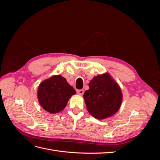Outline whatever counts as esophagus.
Instances as JSON below:
<instances>
[{
    "label": "esophagus",
    "instance_id": "34e87169",
    "mask_svg": "<svg viewBox=\"0 0 160 160\" xmlns=\"http://www.w3.org/2000/svg\"><path fill=\"white\" fill-rule=\"evenodd\" d=\"M77 93H78V94L80 95H83V93H84V91H83V89L78 90V91H77Z\"/></svg>",
    "mask_w": 160,
    "mask_h": 160
}]
</instances>
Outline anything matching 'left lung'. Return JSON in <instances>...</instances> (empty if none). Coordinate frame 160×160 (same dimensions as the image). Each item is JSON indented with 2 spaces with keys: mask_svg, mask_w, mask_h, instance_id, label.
Wrapping results in <instances>:
<instances>
[{
  "mask_svg": "<svg viewBox=\"0 0 160 160\" xmlns=\"http://www.w3.org/2000/svg\"><path fill=\"white\" fill-rule=\"evenodd\" d=\"M83 98L89 113L98 119L115 115L119 109L123 94L119 85L108 72L95 76L89 83Z\"/></svg>",
  "mask_w": 160,
  "mask_h": 160,
  "instance_id": "8db88e82",
  "label": "left lung"
}]
</instances>
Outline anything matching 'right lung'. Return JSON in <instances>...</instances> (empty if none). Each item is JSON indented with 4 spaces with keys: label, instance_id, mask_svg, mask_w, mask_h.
<instances>
[{
    "label": "right lung",
    "instance_id": "obj_1",
    "mask_svg": "<svg viewBox=\"0 0 160 160\" xmlns=\"http://www.w3.org/2000/svg\"><path fill=\"white\" fill-rule=\"evenodd\" d=\"M76 93L73 88L60 75H52L38 85L37 98L40 105L50 113L62 111L72 95Z\"/></svg>",
    "mask_w": 160,
    "mask_h": 160
}]
</instances>
